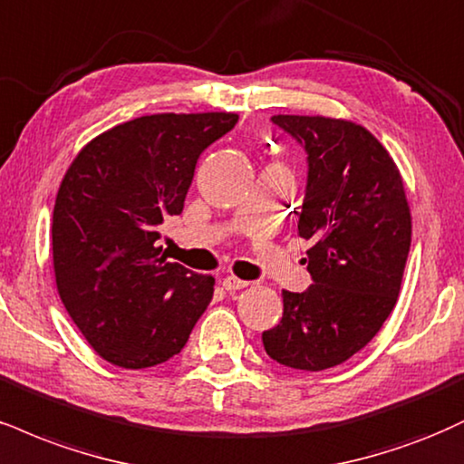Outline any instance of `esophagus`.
I'll list each match as a JSON object with an SVG mask.
<instances>
[{
	"label": "esophagus",
	"instance_id": "esophagus-1",
	"mask_svg": "<svg viewBox=\"0 0 464 464\" xmlns=\"http://www.w3.org/2000/svg\"><path fill=\"white\" fill-rule=\"evenodd\" d=\"M222 287H225L227 292H237V289L248 287V281H242V278L237 276H225L222 278Z\"/></svg>",
	"mask_w": 464,
	"mask_h": 464
}]
</instances>
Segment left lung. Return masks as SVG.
<instances>
[{
  "label": "left lung",
  "mask_w": 464,
  "mask_h": 464,
  "mask_svg": "<svg viewBox=\"0 0 464 464\" xmlns=\"http://www.w3.org/2000/svg\"><path fill=\"white\" fill-rule=\"evenodd\" d=\"M306 155L298 236L311 285L283 292V317L261 334L270 359L322 372L372 342L393 311L411 248V211L392 155L365 127L324 116L270 119Z\"/></svg>",
  "instance_id": "1"
}]
</instances>
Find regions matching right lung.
Here are the masks:
<instances>
[{
    "instance_id": "add662e5",
    "label": "right lung",
    "mask_w": 464,
    "mask_h": 464,
    "mask_svg": "<svg viewBox=\"0 0 464 464\" xmlns=\"http://www.w3.org/2000/svg\"><path fill=\"white\" fill-rule=\"evenodd\" d=\"M237 114H153L116 125L80 150L52 222L60 298L94 353L125 370L169 361L188 343L214 278L170 264L160 227L183 211L205 149Z\"/></svg>"
}]
</instances>
